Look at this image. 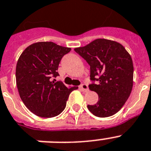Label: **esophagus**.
<instances>
[{"mask_svg":"<svg viewBox=\"0 0 151 151\" xmlns=\"http://www.w3.org/2000/svg\"><path fill=\"white\" fill-rule=\"evenodd\" d=\"M78 88H79V89H80L81 91H84V92H87V91H88V86H87V85H86V84L80 85Z\"/></svg>","mask_w":151,"mask_h":151,"instance_id":"obj_1","label":"esophagus"}]
</instances>
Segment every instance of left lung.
Segmentation results:
<instances>
[{
	"label": "left lung",
	"mask_w": 151,
	"mask_h": 151,
	"mask_svg": "<svg viewBox=\"0 0 151 151\" xmlns=\"http://www.w3.org/2000/svg\"><path fill=\"white\" fill-rule=\"evenodd\" d=\"M75 51L90 65V79L93 83L88 87L99 95L95 105H88L90 112L99 118L116 114L129 98L133 87L131 55L121 43L106 39L95 40Z\"/></svg>",
	"instance_id": "left-lung-1"
}]
</instances>
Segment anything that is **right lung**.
I'll list each match as a JSON object with an SVG mask.
<instances>
[{
    "mask_svg": "<svg viewBox=\"0 0 151 151\" xmlns=\"http://www.w3.org/2000/svg\"><path fill=\"white\" fill-rule=\"evenodd\" d=\"M70 50L52 42H38L27 47L19 57L17 87L24 105L36 115L52 118L65 109L74 87L67 88L52 78L59 76V64Z\"/></svg>",
    "mask_w": 151,
    "mask_h": 151,
    "instance_id": "add662e5",
    "label": "right lung"
}]
</instances>
